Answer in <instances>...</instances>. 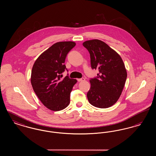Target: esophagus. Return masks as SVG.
<instances>
[{"label":"esophagus","instance_id":"obj_1","mask_svg":"<svg viewBox=\"0 0 156 156\" xmlns=\"http://www.w3.org/2000/svg\"><path fill=\"white\" fill-rule=\"evenodd\" d=\"M85 80V78H80V79H78V81L79 82L84 81Z\"/></svg>","mask_w":156,"mask_h":156}]
</instances>
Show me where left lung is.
I'll use <instances>...</instances> for the list:
<instances>
[{
    "label": "left lung",
    "instance_id": "obj_1",
    "mask_svg": "<svg viewBox=\"0 0 156 156\" xmlns=\"http://www.w3.org/2000/svg\"><path fill=\"white\" fill-rule=\"evenodd\" d=\"M82 44L90 54L92 68L99 72L97 78L89 81L88 101L97 108L111 107L118 101L125 87L127 72L124 62L118 53L101 40H88Z\"/></svg>",
    "mask_w": 156,
    "mask_h": 156
}]
</instances>
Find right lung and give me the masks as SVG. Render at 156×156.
<instances>
[{"label":"right lung","instance_id":"obj_1","mask_svg":"<svg viewBox=\"0 0 156 156\" xmlns=\"http://www.w3.org/2000/svg\"><path fill=\"white\" fill-rule=\"evenodd\" d=\"M73 41L52 45L36 60L31 70V83L37 97L46 108L61 111L70 103V93L77 81L61 74L66 69L67 54L74 48Z\"/></svg>","mask_w":156,"mask_h":156}]
</instances>
